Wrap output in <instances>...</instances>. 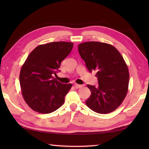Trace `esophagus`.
<instances>
[{"label": "esophagus", "instance_id": "1", "mask_svg": "<svg viewBox=\"0 0 149 149\" xmlns=\"http://www.w3.org/2000/svg\"><path fill=\"white\" fill-rule=\"evenodd\" d=\"M75 87L77 88H82V87H83V85L75 84Z\"/></svg>", "mask_w": 149, "mask_h": 149}]
</instances>
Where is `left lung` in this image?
<instances>
[{
	"mask_svg": "<svg viewBox=\"0 0 149 149\" xmlns=\"http://www.w3.org/2000/svg\"><path fill=\"white\" fill-rule=\"evenodd\" d=\"M78 50L88 70L97 72L99 83L97 87L87 85L91 91L87 106L100 114L113 111L122 103L128 91L129 70L123 57L115 47L102 42L82 43Z\"/></svg>",
	"mask_w": 149,
	"mask_h": 149,
	"instance_id": "obj_1",
	"label": "left lung"
}]
</instances>
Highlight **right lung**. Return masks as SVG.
Segmentation results:
<instances>
[{
	"label": "right lung",
	"instance_id": "right-lung-1",
	"mask_svg": "<svg viewBox=\"0 0 149 149\" xmlns=\"http://www.w3.org/2000/svg\"><path fill=\"white\" fill-rule=\"evenodd\" d=\"M73 46L70 42H51L36 47L28 56L22 66L20 84L24 99L33 110L50 113L64 103L72 84H62L53 75Z\"/></svg>",
	"mask_w": 149,
	"mask_h": 149
}]
</instances>
